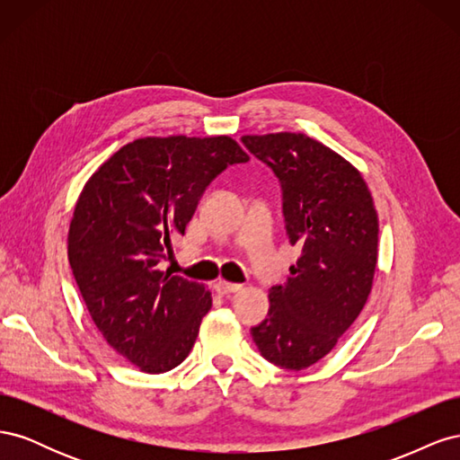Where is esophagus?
I'll return each instance as SVG.
<instances>
[{"label": "esophagus", "mask_w": 460, "mask_h": 460, "mask_svg": "<svg viewBox=\"0 0 460 460\" xmlns=\"http://www.w3.org/2000/svg\"><path fill=\"white\" fill-rule=\"evenodd\" d=\"M242 286L240 284H232V282H225V280H218L215 284V291L218 296H228V294H235V291H240Z\"/></svg>", "instance_id": "34e87169"}]
</instances>
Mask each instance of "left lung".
<instances>
[{"instance_id":"1","label":"left lung","mask_w":460,"mask_h":460,"mask_svg":"<svg viewBox=\"0 0 460 460\" xmlns=\"http://www.w3.org/2000/svg\"><path fill=\"white\" fill-rule=\"evenodd\" d=\"M282 186V213L301 255L269 291V316L252 328L261 355L288 370L326 357L363 311L378 261V215L355 166L294 132L243 136Z\"/></svg>"}]
</instances>
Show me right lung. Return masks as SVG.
I'll list each match as a JSON object with an SVG mask.
<instances>
[{
    "label": "right lung",
    "instance_id": "add662e5",
    "mask_svg": "<svg viewBox=\"0 0 460 460\" xmlns=\"http://www.w3.org/2000/svg\"><path fill=\"white\" fill-rule=\"evenodd\" d=\"M247 161L230 136L140 137L111 155L80 193L68 262L97 330L142 372L172 370L196 343L211 291L159 264L205 188Z\"/></svg>",
    "mask_w": 460,
    "mask_h": 460
}]
</instances>
